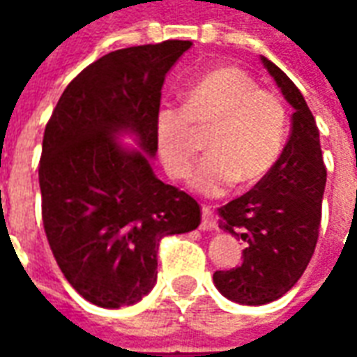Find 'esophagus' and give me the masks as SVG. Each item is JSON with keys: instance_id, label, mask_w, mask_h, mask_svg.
I'll list each match as a JSON object with an SVG mask.
<instances>
[{"instance_id": "34e87169", "label": "esophagus", "mask_w": 357, "mask_h": 357, "mask_svg": "<svg viewBox=\"0 0 357 357\" xmlns=\"http://www.w3.org/2000/svg\"><path fill=\"white\" fill-rule=\"evenodd\" d=\"M201 229H204V231H208V229H216V220H214V214H212L210 206H202Z\"/></svg>"}]
</instances>
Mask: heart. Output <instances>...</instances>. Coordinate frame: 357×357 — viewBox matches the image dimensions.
<instances>
[{"label": "heart", "mask_w": 357, "mask_h": 357, "mask_svg": "<svg viewBox=\"0 0 357 357\" xmlns=\"http://www.w3.org/2000/svg\"><path fill=\"white\" fill-rule=\"evenodd\" d=\"M206 160L191 178L204 197H220L237 181L256 185L283 151L284 109L237 66H218L185 91L183 109L162 107L155 116L158 155L174 179H185L206 133Z\"/></svg>", "instance_id": "b5f03b06"}]
</instances>
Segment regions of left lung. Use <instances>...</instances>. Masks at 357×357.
I'll return each mask as SVG.
<instances>
[{
    "mask_svg": "<svg viewBox=\"0 0 357 357\" xmlns=\"http://www.w3.org/2000/svg\"><path fill=\"white\" fill-rule=\"evenodd\" d=\"M264 66L291 105V135L268 176L218 210L220 227L247 243L243 264L214 273L225 298L262 306L298 281L314 255L327 181L319 130L300 89L266 57Z\"/></svg>",
    "mask_w": 357,
    "mask_h": 357,
    "instance_id": "8db88e82",
    "label": "left lung"
}]
</instances>
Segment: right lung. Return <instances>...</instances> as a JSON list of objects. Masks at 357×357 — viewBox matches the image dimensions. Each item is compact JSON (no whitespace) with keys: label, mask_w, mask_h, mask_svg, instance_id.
Segmentation results:
<instances>
[{"label":"right lung","mask_w":357,"mask_h":357,"mask_svg":"<svg viewBox=\"0 0 357 357\" xmlns=\"http://www.w3.org/2000/svg\"><path fill=\"white\" fill-rule=\"evenodd\" d=\"M191 45L168 40L105 55L66 86L45 126V235L66 281L95 306L139 302L156 283L160 239L201 224L193 197L151 164L164 78ZM122 135L138 149L122 146Z\"/></svg>","instance_id":"add662e5"}]
</instances>
